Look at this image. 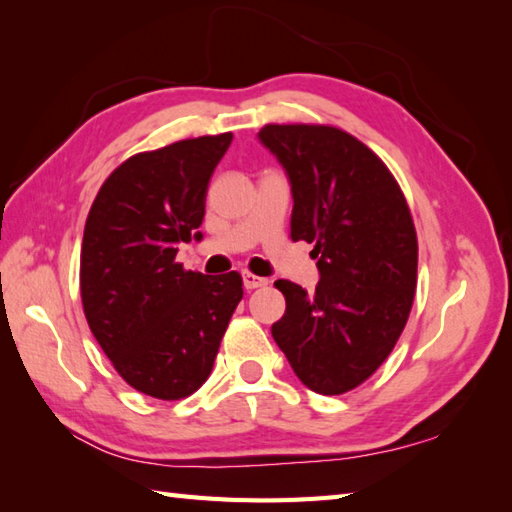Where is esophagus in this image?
I'll return each instance as SVG.
<instances>
[{
    "mask_svg": "<svg viewBox=\"0 0 512 512\" xmlns=\"http://www.w3.org/2000/svg\"><path fill=\"white\" fill-rule=\"evenodd\" d=\"M243 285H245V289L265 287L267 285V278H260V276L252 274V271H245V274H243Z\"/></svg>",
    "mask_w": 512,
    "mask_h": 512,
    "instance_id": "34e87169",
    "label": "esophagus"
}]
</instances>
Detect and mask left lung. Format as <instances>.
<instances>
[{
    "mask_svg": "<svg viewBox=\"0 0 512 512\" xmlns=\"http://www.w3.org/2000/svg\"><path fill=\"white\" fill-rule=\"evenodd\" d=\"M285 166L291 238L313 243L315 293L278 280L287 311L271 326L306 388L355 390L388 359L412 311L418 241L399 181L366 144L328 124H265Z\"/></svg>",
    "mask_w": 512,
    "mask_h": 512,
    "instance_id": "obj_1",
    "label": "left lung"
}]
</instances>
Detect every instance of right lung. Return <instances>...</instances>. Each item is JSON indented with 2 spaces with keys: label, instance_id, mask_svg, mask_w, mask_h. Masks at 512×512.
<instances>
[{
  "label": "right lung",
  "instance_id": "obj_1",
  "mask_svg": "<svg viewBox=\"0 0 512 512\" xmlns=\"http://www.w3.org/2000/svg\"><path fill=\"white\" fill-rule=\"evenodd\" d=\"M232 133L179 140L124 160L100 186L81 249V300L96 342L131 388L179 401L210 377L243 298L238 271L177 263L201 238L206 195Z\"/></svg>",
  "mask_w": 512,
  "mask_h": 512
}]
</instances>
